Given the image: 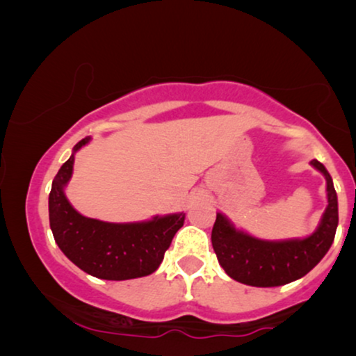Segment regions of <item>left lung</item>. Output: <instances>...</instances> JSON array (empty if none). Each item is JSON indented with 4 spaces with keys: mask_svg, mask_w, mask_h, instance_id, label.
Returning a JSON list of instances; mask_svg holds the SVG:
<instances>
[{
    "mask_svg": "<svg viewBox=\"0 0 356 356\" xmlns=\"http://www.w3.org/2000/svg\"><path fill=\"white\" fill-rule=\"evenodd\" d=\"M311 165L324 175L327 183V207L319 225L306 238L267 241L238 230L217 212L212 228V246L223 270L240 284L251 286H280L308 274L325 256L339 225L337 193L332 178L318 160Z\"/></svg>",
    "mask_w": 356,
    "mask_h": 356,
    "instance_id": "1",
    "label": "left lung"
}]
</instances>
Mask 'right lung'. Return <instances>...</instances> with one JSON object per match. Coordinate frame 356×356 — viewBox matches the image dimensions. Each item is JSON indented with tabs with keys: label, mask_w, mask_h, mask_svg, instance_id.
<instances>
[{
	"label": "right lung",
	"mask_w": 356,
	"mask_h": 356,
	"mask_svg": "<svg viewBox=\"0 0 356 356\" xmlns=\"http://www.w3.org/2000/svg\"><path fill=\"white\" fill-rule=\"evenodd\" d=\"M90 138L79 140L51 183L48 197L50 228L56 245L71 262L104 280H129L159 269L165 251L184 223V213L155 216L152 220L111 223L81 216L67 201L65 188L71 179L74 154Z\"/></svg>",
	"instance_id": "right-lung-1"
}]
</instances>
